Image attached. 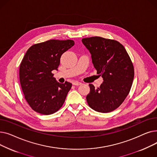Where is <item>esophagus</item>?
I'll use <instances>...</instances> for the list:
<instances>
[{
  "label": "esophagus",
  "instance_id": "1",
  "mask_svg": "<svg viewBox=\"0 0 157 157\" xmlns=\"http://www.w3.org/2000/svg\"><path fill=\"white\" fill-rule=\"evenodd\" d=\"M72 85H75V86H78V85H81V82H79V81H74L72 83Z\"/></svg>",
  "mask_w": 157,
  "mask_h": 157
}]
</instances>
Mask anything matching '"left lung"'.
<instances>
[{"instance_id": "1", "label": "left lung", "mask_w": 157, "mask_h": 157, "mask_svg": "<svg viewBox=\"0 0 157 157\" xmlns=\"http://www.w3.org/2000/svg\"><path fill=\"white\" fill-rule=\"evenodd\" d=\"M91 54L97 73L103 78L98 88L89 84L88 105L100 113L114 111L125 101L134 77V66L125 48L118 41L101 37L82 39Z\"/></svg>"}]
</instances>
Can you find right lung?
Wrapping results in <instances>:
<instances>
[{"mask_svg": "<svg viewBox=\"0 0 157 157\" xmlns=\"http://www.w3.org/2000/svg\"><path fill=\"white\" fill-rule=\"evenodd\" d=\"M74 44L72 40L51 39L32 45L20 63V81L25 98L37 113L48 115L63 104L72 87L57 82L52 72L58 70L62 55Z\"/></svg>", "mask_w": 157, "mask_h": 157, "instance_id": "obj_1", "label": "right lung"}]
</instances>
